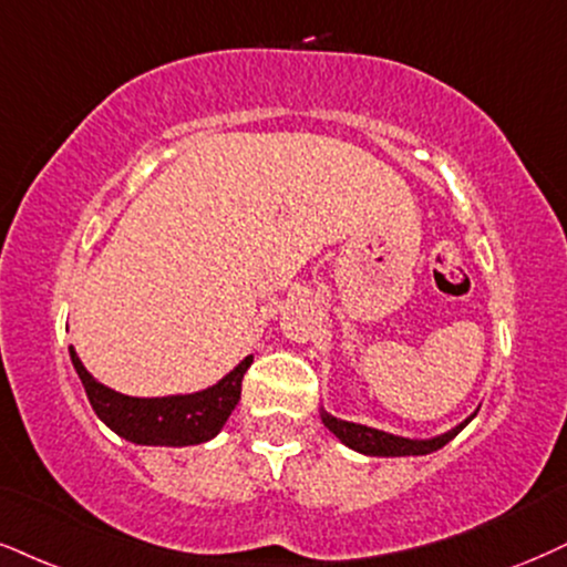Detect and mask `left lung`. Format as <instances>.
I'll return each instance as SVG.
<instances>
[{"instance_id":"left-lung-1","label":"left lung","mask_w":567,"mask_h":567,"mask_svg":"<svg viewBox=\"0 0 567 567\" xmlns=\"http://www.w3.org/2000/svg\"><path fill=\"white\" fill-rule=\"evenodd\" d=\"M473 421V415L467 417L465 423H460L457 429L442 433L436 439H425V442H412V439H402V436H391V433L368 429V425H358V423H347L339 421V417L328 415L323 412V423L328 431H333V436H339L341 442L352 450H358L362 454H370V457H408V454H431L436 450H442L446 442H452L460 431L465 429L467 423Z\"/></svg>"}]
</instances>
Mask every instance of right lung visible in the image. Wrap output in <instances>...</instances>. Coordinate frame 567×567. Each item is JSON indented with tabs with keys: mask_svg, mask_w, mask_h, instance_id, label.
Instances as JSON below:
<instances>
[{
	"mask_svg": "<svg viewBox=\"0 0 567 567\" xmlns=\"http://www.w3.org/2000/svg\"><path fill=\"white\" fill-rule=\"evenodd\" d=\"M75 373L86 389V396L96 415L113 429L117 436L134 444L152 446H188L209 442L228 421L241 400V379L251 365V354L241 360L226 379L197 394L159 396V400H138L102 386L89 375L83 362L70 347Z\"/></svg>",
	"mask_w": 567,
	"mask_h": 567,
	"instance_id": "add662e5",
	"label": "right lung"
}]
</instances>
